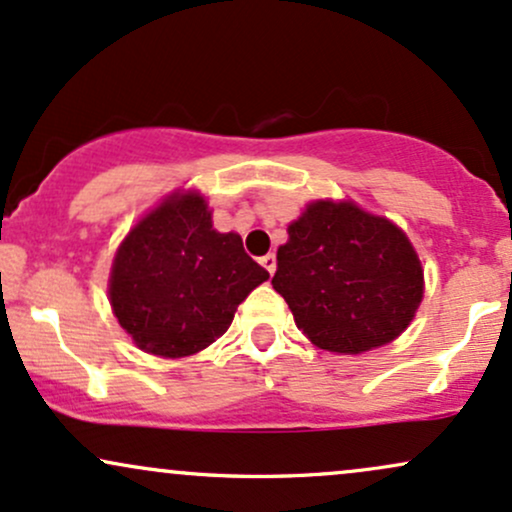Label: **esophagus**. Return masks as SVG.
Segmentation results:
<instances>
[{
  "label": "esophagus",
  "mask_w": 512,
  "mask_h": 512,
  "mask_svg": "<svg viewBox=\"0 0 512 512\" xmlns=\"http://www.w3.org/2000/svg\"><path fill=\"white\" fill-rule=\"evenodd\" d=\"M260 264H262L264 269H267L269 274H274V272H276V257H274V252H269V255L260 257Z\"/></svg>",
  "instance_id": "obj_1"
}]
</instances>
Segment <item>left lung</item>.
<instances>
[{"mask_svg":"<svg viewBox=\"0 0 512 512\" xmlns=\"http://www.w3.org/2000/svg\"><path fill=\"white\" fill-rule=\"evenodd\" d=\"M272 286L315 346L361 354L407 330L424 272L392 221L351 202H313L276 252Z\"/></svg>","mask_w":512,"mask_h":512,"instance_id":"8db88e82","label":"left lung"}]
</instances>
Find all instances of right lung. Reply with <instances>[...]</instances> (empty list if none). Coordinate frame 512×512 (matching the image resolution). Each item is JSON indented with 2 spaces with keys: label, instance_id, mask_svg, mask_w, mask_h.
I'll list each match as a JSON object with an SVG mask.
<instances>
[{
  "label": "right lung",
  "instance_id": "right-lung-1",
  "mask_svg": "<svg viewBox=\"0 0 512 512\" xmlns=\"http://www.w3.org/2000/svg\"><path fill=\"white\" fill-rule=\"evenodd\" d=\"M267 279L238 233L214 231L204 197L187 192L129 231L113 262L110 305L139 349L180 358L214 344Z\"/></svg>",
  "mask_w": 512,
  "mask_h": 512
}]
</instances>
